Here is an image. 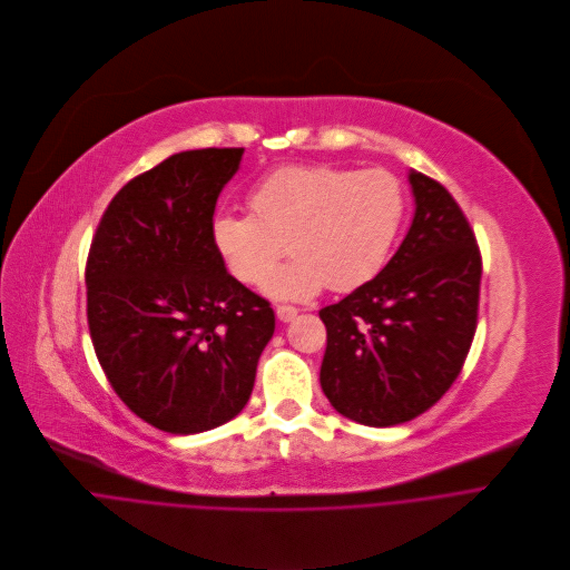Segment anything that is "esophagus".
<instances>
[{
	"label": "esophagus",
	"instance_id": "34e87169",
	"mask_svg": "<svg viewBox=\"0 0 570 570\" xmlns=\"http://www.w3.org/2000/svg\"><path fill=\"white\" fill-rule=\"evenodd\" d=\"M275 313H277L279 322H291L297 315V308L295 306H277Z\"/></svg>",
	"mask_w": 570,
	"mask_h": 570
}]
</instances>
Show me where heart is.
I'll return each instance as SVG.
<instances>
[{
    "label": "heart",
    "mask_w": 570,
    "mask_h": 570,
    "mask_svg": "<svg viewBox=\"0 0 570 570\" xmlns=\"http://www.w3.org/2000/svg\"><path fill=\"white\" fill-rule=\"evenodd\" d=\"M253 215H217L213 239L228 271L262 284L285 252L296 257L264 291L275 299H311L331 286L355 291L381 273L401 235L407 195L390 169L284 165L250 189Z\"/></svg>",
    "instance_id": "obj_1"
}]
</instances>
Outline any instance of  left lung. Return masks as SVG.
<instances>
[{"label": "left lung", "instance_id": "8db88e82", "mask_svg": "<svg viewBox=\"0 0 570 570\" xmlns=\"http://www.w3.org/2000/svg\"><path fill=\"white\" fill-rule=\"evenodd\" d=\"M414 222L390 264L324 306L320 385L342 416L392 428L428 412L452 387L479 315L481 253L448 189L410 171Z\"/></svg>", "mask_w": 570, "mask_h": 570}]
</instances>
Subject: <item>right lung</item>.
Instances as JSON below:
<instances>
[{"mask_svg": "<svg viewBox=\"0 0 570 570\" xmlns=\"http://www.w3.org/2000/svg\"><path fill=\"white\" fill-rule=\"evenodd\" d=\"M244 147L178 151L107 206L87 257V320L118 399L169 434H199L248 403L275 333L271 304L237 282L213 239Z\"/></svg>", "mask_w": 570, "mask_h": 570, "instance_id": "right-lung-1", "label": "right lung"}]
</instances>
